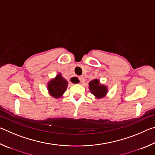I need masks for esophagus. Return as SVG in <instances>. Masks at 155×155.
Segmentation results:
<instances>
[{"label": "esophagus", "mask_w": 155, "mask_h": 155, "mask_svg": "<svg viewBox=\"0 0 155 155\" xmlns=\"http://www.w3.org/2000/svg\"><path fill=\"white\" fill-rule=\"evenodd\" d=\"M78 79H79L80 82L81 83H83L84 81H85V79H84V77L83 76H80V77H78Z\"/></svg>", "instance_id": "obj_1"}]
</instances>
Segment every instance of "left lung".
I'll list each match as a JSON object with an SVG mask.
<instances>
[{
  "label": "left lung",
  "instance_id": "8db88e82",
  "mask_svg": "<svg viewBox=\"0 0 155 155\" xmlns=\"http://www.w3.org/2000/svg\"><path fill=\"white\" fill-rule=\"evenodd\" d=\"M89 85H90V90L91 92L98 98H103L107 94V87L105 86L101 85L99 83L98 80L94 79L91 81Z\"/></svg>",
  "mask_w": 155,
  "mask_h": 155
}]
</instances>
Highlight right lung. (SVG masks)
Masks as SVG:
<instances>
[{
    "label": "right lung",
    "instance_id": "obj_1",
    "mask_svg": "<svg viewBox=\"0 0 155 155\" xmlns=\"http://www.w3.org/2000/svg\"><path fill=\"white\" fill-rule=\"evenodd\" d=\"M68 84L66 79H65L61 74H59L54 79L50 81L48 85V90L50 94L54 98H59L66 90Z\"/></svg>",
    "mask_w": 155,
    "mask_h": 155
}]
</instances>
